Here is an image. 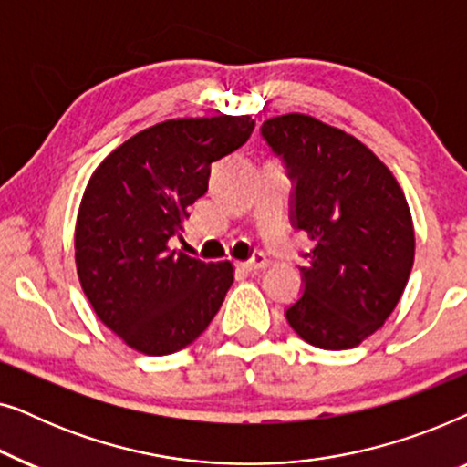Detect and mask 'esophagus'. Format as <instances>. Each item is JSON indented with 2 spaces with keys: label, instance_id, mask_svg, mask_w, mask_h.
<instances>
[{
  "label": "esophagus",
  "instance_id": "34e87169",
  "mask_svg": "<svg viewBox=\"0 0 467 467\" xmlns=\"http://www.w3.org/2000/svg\"><path fill=\"white\" fill-rule=\"evenodd\" d=\"M265 265H267V257H265L264 253H257L251 261H242V264H240L242 270H246V272H257V270H264Z\"/></svg>",
  "mask_w": 467,
  "mask_h": 467
}]
</instances>
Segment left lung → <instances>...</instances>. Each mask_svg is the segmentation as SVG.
Returning <instances> with one entry per match:
<instances>
[{"mask_svg": "<svg viewBox=\"0 0 467 467\" xmlns=\"http://www.w3.org/2000/svg\"><path fill=\"white\" fill-rule=\"evenodd\" d=\"M261 136L296 181L304 296L286 321L325 350L359 347L398 306L414 264L410 208L391 170L350 133L308 114L267 119Z\"/></svg>", "mask_w": 467, "mask_h": 467, "instance_id": "1", "label": "left lung"}]
</instances>
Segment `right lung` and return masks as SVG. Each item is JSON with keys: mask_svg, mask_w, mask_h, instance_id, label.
Listing matches in <instances>:
<instances>
[{"mask_svg": "<svg viewBox=\"0 0 467 467\" xmlns=\"http://www.w3.org/2000/svg\"><path fill=\"white\" fill-rule=\"evenodd\" d=\"M248 114L171 119L125 140L98 165L74 232L76 272L99 321L127 347L170 355L197 340L234 283L232 261L176 253L210 165L251 138Z\"/></svg>", "mask_w": 467, "mask_h": 467, "instance_id": "add662e5", "label": "right lung"}]
</instances>
